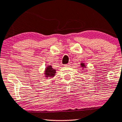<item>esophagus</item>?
<instances>
[{
    "instance_id": "34e87169",
    "label": "esophagus",
    "mask_w": 122,
    "mask_h": 122,
    "mask_svg": "<svg viewBox=\"0 0 122 122\" xmlns=\"http://www.w3.org/2000/svg\"><path fill=\"white\" fill-rule=\"evenodd\" d=\"M70 64H65V65H64V66H66V67H67V66H70Z\"/></svg>"
}]
</instances>
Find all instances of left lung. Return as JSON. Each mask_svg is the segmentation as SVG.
Masks as SVG:
<instances>
[{
	"label": "left lung",
	"mask_w": 122,
	"mask_h": 122,
	"mask_svg": "<svg viewBox=\"0 0 122 122\" xmlns=\"http://www.w3.org/2000/svg\"><path fill=\"white\" fill-rule=\"evenodd\" d=\"M81 67H85V65H84V64H83V63H81Z\"/></svg>",
	"instance_id": "1"
}]
</instances>
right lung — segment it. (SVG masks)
<instances>
[{"label": "right lung", "instance_id": "add662e5", "mask_svg": "<svg viewBox=\"0 0 122 122\" xmlns=\"http://www.w3.org/2000/svg\"><path fill=\"white\" fill-rule=\"evenodd\" d=\"M55 73H56V70L53 69L51 66H48V67H46V71H45L46 77H53V76H54Z\"/></svg>", "mask_w": 122, "mask_h": 122}]
</instances>
